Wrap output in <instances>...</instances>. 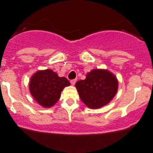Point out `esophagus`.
<instances>
[{"label": "esophagus", "instance_id": "34e87169", "mask_svg": "<svg viewBox=\"0 0 153 153\" xmlns=\"http://www.w3.org/2000/svg\"><path fill=\"white\" fill-rule=\"evenodd\" d=\"M76 81H77L76 79L71 80V81H70V83H71V84H72V85H75V82H76Z\"/></svg>", "mask_w": 153, "mask_h": 153}]
</instances>
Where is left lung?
Instances as JSON below:
<instances>
[{"label": "left lung", "instance_id": "8db88e82", "mask_svg": "<svg viewBox=\"0 0 153 153\" xmlns=\"http://www.w3.org/2000/svg\"><path fill=\"white\" fill-rule=\"evenodd\" d=\"M75 86L81 101L90 109H98L109 104L116 95L118 82L106 69H92L86 79L77 81Z\"/></svg>", "mask_w": 153, "mask_h": 153}]
</instances>
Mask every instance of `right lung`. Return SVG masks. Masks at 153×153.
Returning <instances> with one entry per match:
<instances>
[{
  "instance_id": "obj_1",
  "label": "right lung",
  "mask_w": 153,
  "mask_h": 153,
  "mask_svg": "<svg viewBox=\"0 0 153 153\" xmlns=\"http://www.w3.org/2000/svg\"><path fill=\"white\" fill-rule=\"evenodd\" d=\"M70 85L65 77H59L52 69L38 70L31 77L29 91L35 101L43 107L52 106L61 97L64 87Z\"/></svg>"
}]
</instances>
